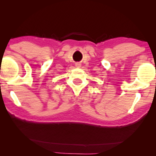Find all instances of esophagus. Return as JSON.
Segmentation results:
<instances>
[{"mask_svg":"<svg viewBox=\"0 0 156 156\" xmlns=\"http://www.w3.org/2000/svg\"><path fill=\"white\" fill-rule=\"evenodd\" d=\"M76 67H81V65H80V63H76Z\"/></svg>","mask_w":156,"mask_h":156,"instance_id":"34e87169","label":"esophagus"}]
</instances>
